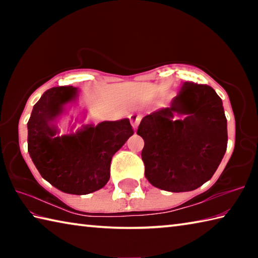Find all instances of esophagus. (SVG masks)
<instances>
[{"label":"esophagus","instance_id":"esophagus-1","mask_svg":"<svg viewBox=\"0 0 258 258\" xmlns=\"http://www.w3.org/2000/svg\"><path fill=\"white\" fill-rule=\"evenodd\" d=\"M130 118H131V124H132L133 128H134V131H135V130L138 128L140 121H141V116H139V115H132V116L130 117Z\"/></svg>","mask_w":258,"mask_h":258}]
</instances>
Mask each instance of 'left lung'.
<instances>
[{
  "mask_svg": "<svg viewBox=\"0 0 258 258\" xmlns=\"http://www.w3.org/2000/svg\"><path fill=\"white\" fill-rule=\"evenodd\" d=\"M142 160L152 185L169 192L196 190L212 178L228 146L221 98L211 86L184 82L171 106L143 117Z\"/></svg>",
  "mask_w": 258,
  "mask_h": 258,
  "instance_id": "8db88e82",
  "label": "left lung"
}]
</instances>
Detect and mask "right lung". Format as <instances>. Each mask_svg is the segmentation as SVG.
I'll return each mask as SVG.
<instances>
[{
  "instance_id": "add662e5",
  "label": "right lung",
  "mask_w": 258,
  "mask_h": 258,
  "mask_svg": "<svg viewBox=\"0 0 258 258\" xmlns=\"http://www.w3.org/2000/svg\"><path fill=\"white\" fill-rule=\"evenodd\" d=\"M77 100V87L47 90L33 108L27 143L44 180L64 194L87 195L107 184L112 156L134 131L128 118L95 125L86 123L84 110L67 117Z\"/></svg>"
}]
</instances>
